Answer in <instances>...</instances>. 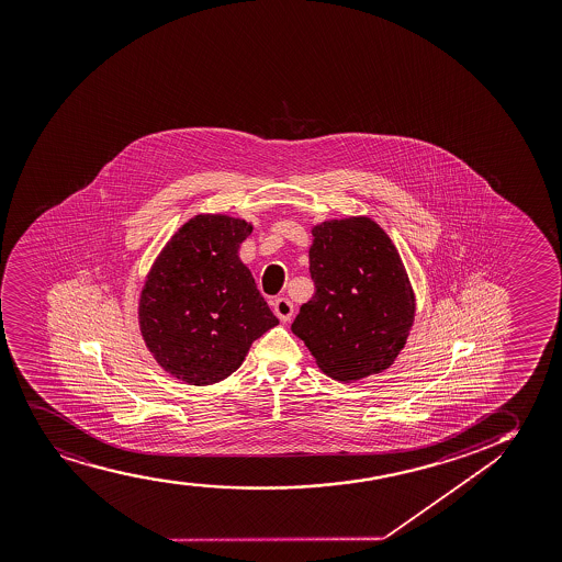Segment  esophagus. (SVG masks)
Wrapping results in <instances>:
<instances>
[{
  "label": "esophagus",
  "mask_w": 562,
  "mask_h": 562,
  "mask_svg": "<svg viewBox=\"0 0 562 562\" xmlns=\"http://www.w3.org/2000/svg\"><path fill=\"white\" fill-rule=\"evenodd\" d=\"M272 308H274V314L280 318V322H290L291 316H293V303L288 297H278L272 303Z\"/></svg>",
  "instance_id": "1"
}]
</instances>
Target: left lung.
I'll list each match as a JSON object with an SVG mask.
<instances>
[{
  "instance_id": "8db88e82",
  "label": "left lung",
  "mask_w": 562,
  "mask_h": 562,
  "mask_svg": "<svg viewBox=\"0 0 562 562\" xmlns=\"http://www.w3.org/2000/svg\"><path fill=\"white\" fill-rule=\"evenodd\" d=\"M314 295L291 331L318 368L353 382L394 363L415 322V293L390 236L371 217L331 220L312 229Z\"/></svg>"
}]
</instances>
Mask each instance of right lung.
Masks as SVG:
<instances>
[{"instance_id": "obj_1", "label": "right lung", "mask_w": 562, "mask_h": 562, "mask_svg": "<svg viewBox=\"0 0 562 562\" xmlns=\"http://www.w3.org/2000/svg\"><path fill=\"white\" fill-rule=\"evenodd\" d=\"M251 223L194 215L155 259L139 295V331L160 368L193 386L227 379L278 318L238 248Z\"/></svg>"}]
</instances>
